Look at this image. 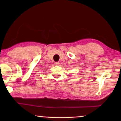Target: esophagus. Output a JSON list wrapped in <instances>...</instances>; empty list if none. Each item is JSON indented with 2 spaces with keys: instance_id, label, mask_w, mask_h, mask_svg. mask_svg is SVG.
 I'll return each instance as SVG.
<instances>
[{
  "instance_id": "obj_1",
  "label": "esophagus",
  "mask_w": 121,
  "mask_h": 121,
  "mask_svg": "<svg viewBox=\"0 0 121 121\" xmlns=\"http://www.w3.org/2000/svg\"><path fill=\"white\" fill-rule=\"evenodd\" d=\"M54 63L56 65H59V62H55Z\"/></svg>"
}]
</instances>
